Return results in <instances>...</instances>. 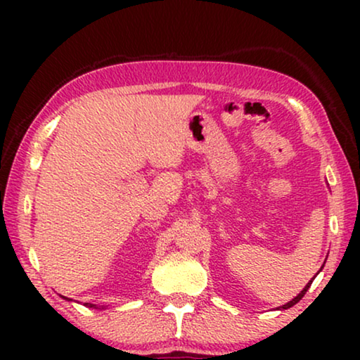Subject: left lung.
Instances as JSON below:
<instances>
[{
  "label": "left lung",
  "mask_w": 360,
  "mask_h": 360,
  "mask_svg": "<svg viewBox=\"0 0 360 360\" xmlns=\"http://www.w3.org/2000/svg\"><path fill=\"white\" fill-rule=\"evenodd\" d=\"M321 269H323V267H321ZM311 282H313V278H311V280H309V282L307 283V287H304V288L302 290V292H300V293L297 295V297H295V298L292 300V302H288L287 304H283V307H280L278 309H288V308H292V307H293V304H297V303L300 302V300H302V298L304 297V293H307V292H308V288H309V287H311Z\"/></svg>",
  "instance_id": "1"
}]
</instances>
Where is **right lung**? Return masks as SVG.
<instances>
[{"instance_id": "obj_1", "label": "right lung", "mask_w": 360, "mask_h": 360, "mask_svg": "<svg viewBox=\"0 0 360 360\" xmlns=\"http://www.w3.org/2000/svg\"><path fill=\"white\" fill-rule=\"evenodd\" d=\"M63 300H67V302H72L70 298H65V297H63ZM85 307H88V308H95V309H100V307H98V304H93V303H85ZM101 308H105V307H101Z\"/></svg>"}]
</instances>
